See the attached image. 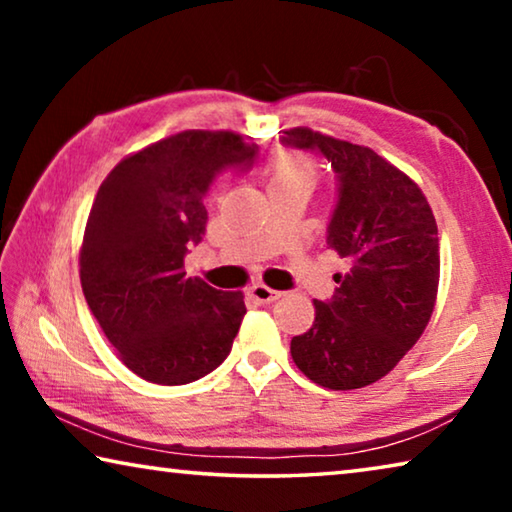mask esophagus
Segmentation results:
<instances>
[{
	"mask_svg": "<svg viewBox=\"0 0 512 512\" xmlns=\"http://www.w3.org/2000/svg\"><path fill=\"white\" fill-rule=\"evenodd\" d=\"M250 298H253L255 302H259V305H271L273 300L280 298V291H273L268 289L266 284H255V287H250Z\"/></svg>",
	"mask_w": 512,
	"mask_h": 512,
	"instance_id": "34e87169",
	"label": "esophagus"
}]
</instances>
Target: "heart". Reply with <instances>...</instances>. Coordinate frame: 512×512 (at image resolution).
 <instances>
[{"mask_svg":"<svg viewBox=\"0 0 512 512\" xmlns=\"http://www.w3.org/2000/svg\"><path fill=\"white\" fill-rule=\"evenodd\" d=\"M282 180H298V183L314 185V180H316L314 162H311L307 155H300V153L282 155V158L275 164L271 183H282Z\"/></svg>","mask_w":512,"mask_h":512,"instance_id":"obj_1","label":"heart"}]
</instances>
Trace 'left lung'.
Listing matches in <instances>:
<instances>
[{
	"mask_svg": "<svg viewBox=\"0 0 512 512\" xmlns=\"http://www.w3.org/2000/svg\"><path fill=\"white\" fill-rule=\"evenodd\" d=\"M282 146L323 155L336 173L327 248L348 262L334 296L314 300L309 332L293 336L296 366L323 388L352 391L388 375L427 327L440 280L438 225L420 187L368 149L309 128Z\"/></svg>",
	"mask_w": 512,
	"mask_h": 512,
	"instance_id": "1",
	"label": "left lung"
}]
</instances>
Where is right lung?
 Here are the masks:
<instances>
[{
    "instance_id": "right-lung-1",
    "label": "right lung",
    "mask_w": 512,
    "mask_h": 512,
    "mask_svg": "<svg viewBox=\"0 0 512 512\" xmlns=\"http://www.w3.org/2000/svg\"><path fill=\"white\" fill-rule=\"evenodd\" d=\"M255 155L237 133L185 131L121 160L94 198L81 287L126 368L151 384L201 379L232 350L244 296L187 277L185 255L203 241L214 180Z\"/></svg>"
}]
</instances>
